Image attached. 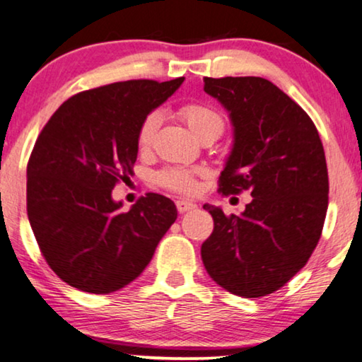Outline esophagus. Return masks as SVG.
Here are the masks:
<instances>
[{
  "label": "esophagus",
  "instance_id": "34e87169",
  "mask_svg": "<svg viewBox=\"0 0 362 362\" xmlns=\"http://www.w3.org/2000/svg\"><path fill=\"white\" fill-rule=\"evenodd\" d=\"M197 205L194 202H189V200H176V209L180 214H186L189 210H194Z\"/></svg>",
  "mask_w": 362,
  "mask_h": 362
}]
</instances>
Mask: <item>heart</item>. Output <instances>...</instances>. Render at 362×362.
Returning <instances> with one entry per match:
<instances>
[{"instance_id":"obj_1","label":"heart","mask_w":362,"mask_h":362,"mask_svg":"<svg viewBox=\"0 0 362 362\" xmlns=\"http://www.w3.org/2000/svg\"><path fill=\"white\" fill-rule=\"evenodd\" d=\"M181 116L191 127L194 134L200 137L204 132L215 127L223 129V121L212 108L199 103H189L181 108ZM162 123V115L160 111L148 113L141 123L137 132V146L141 150H147L152 146L153 137L157 134V129ZM202 173L199 168H182V166H168L155 175V182L165 189H170L173 192L180 194H192L197 187L196 177Z\"/></svg>"}]
</instances>
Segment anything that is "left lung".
I'll list each match as a JSON object with an SVG mask.
<instances>
[{"label":"left lung","instance_id":"left-lung-1","mask_svg":"<svg viewBox=\"0 0 362 362\" xmlns=\"http://www.w3.org/2000/svg\"><path fill=\"white\" fill-rule=\"evenodd\" d=\"M230 113L235 141L218 191H249L241 215L205 204L214 231L200 254L214 281L236 296L274 293L308 264L329 207V171L317 127L262 77H204Z\"/></svg>","mask_w":362,"mask_h":362}]
</instances>
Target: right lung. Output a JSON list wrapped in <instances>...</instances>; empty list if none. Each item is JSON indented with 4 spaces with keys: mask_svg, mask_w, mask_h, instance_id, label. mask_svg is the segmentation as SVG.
Here are the masks:
<instances>
[{
    "mask_svg": "<svg viewBox=\"0 0 362 362\" xmlns=\"http://www.w3.org/2000/svg\"><path fill=\"white\" fill-rule=\"evenodd\" d=\"M185 77L115 82L76 93L43 127L27 165V215L42 255L77 290L129 285L175 223L173 200L148 192L121 212L111 191L129 180L144 118Z\"/></svg>",
    "mask_w": 362,
    "mask_h": 362,
    "instance_id": "add662e5",
    "label": "right lung"
}]
</instances>
